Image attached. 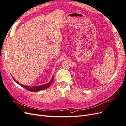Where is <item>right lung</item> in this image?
<instances>
[{
	"mask_svg": "<svg viewBox=\"0 0 126 126\" xmlns=\"http://www.w3.org/2000/svg\"><path fill=\"white\" fill-rule=\"evenodd\" d=\"M14 79V81L17 82L18 84H19V85H20L21 87H24V88H25L26 89L30 91H32V92H37V91H38L39 90H44L48 88L51 85V84L52 83L53 80H54V77H53L51 79V80H50V82H49L48 83H46V84H45L43 85H41V86H34V87H30V86H24V85H22L19 82H18V81H17L16 80H15L13 77H12Z\"/></svg>",
	"mask_w": 126,
	"mask_h": 126,
	"instance_id": "right-lung-1",
	"label": "right lung"
}]
</instances>
